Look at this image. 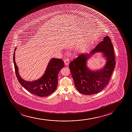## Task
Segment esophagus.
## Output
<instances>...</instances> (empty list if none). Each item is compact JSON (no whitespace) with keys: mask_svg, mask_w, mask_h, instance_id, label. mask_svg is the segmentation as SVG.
Here are the masks:
<instances>
[{"mask_svg":"<svg viewBox=\"0 0 132 132\" xmlns=\"http://www.w3.org/2000/svg\"><path fill=\"white\" fill-rule=\"evenodd\" d=\"M69 60L68 59V58L64 60V64H65V65L67 66V65H69Z\"/></svg>","mask_w":132,"mask_h":132,"instance_id":"1","label":"esophagus"}]
</instances>
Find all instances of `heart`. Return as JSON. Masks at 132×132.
Masks as SVG:
<instances>
[{
    "instance_id": "obj_1",
    "label": "heart",
    "mask_w": 132,
    "mask_h": 132,
    "mask_svg": "<svg viewBox=\"0 0 132 132\" xmlns=\"http://www.w3.org/2000/svg\"><path fill=\"white\" fill-rule=\"evenodd\" d=\"M82 48H80V50H81V49H82Z\"/></svg>"
}]
</instances>
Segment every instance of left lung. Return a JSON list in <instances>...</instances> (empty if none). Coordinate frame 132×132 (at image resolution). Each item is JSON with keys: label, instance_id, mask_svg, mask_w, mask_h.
<instances>
[{"label": "left lung", "instance_id": "left-lung-1", "mask_svg": "<svg viewBox=\"0 0 132 132\" xmlns=\"http://www.w3.org/2000/svg\"><path fill=\"white\" fill-rule=\"evenodd\" d=\"M100 52L106 60L105 64L100 70H91L87 66V61ZM115 65L114 47L110 38L106 36L91 52L79 55L69 67L76 89L81 93L89 95L99 93L107 86Z\"/></svg>", "mask_w": 132, "mask_h": 132}]
</instances>
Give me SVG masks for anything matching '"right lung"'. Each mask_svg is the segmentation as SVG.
Segmentation results:
<instances>
[{"label": "right lung", "mask_w": 132, "mask_h": 132, "mask_svg": "<svg viewBox=\"0 0 132 132\" xmlns=\"http://www.w3.org/2000/svg\"><path fill=\"white\" fill-rule=\"evenodd\" d=\"M16 47L14 51L16 50ZM15 52L13 60L16 78L21 85L28 92L40 97L48 96L54 92L57 86L58 74L64 67V62L61 59L51 58L42 76L37 80L28 81L20 76L18 68L15 62Z\"/></svg>", "instance_id": "add662e5"}]
</instances>
